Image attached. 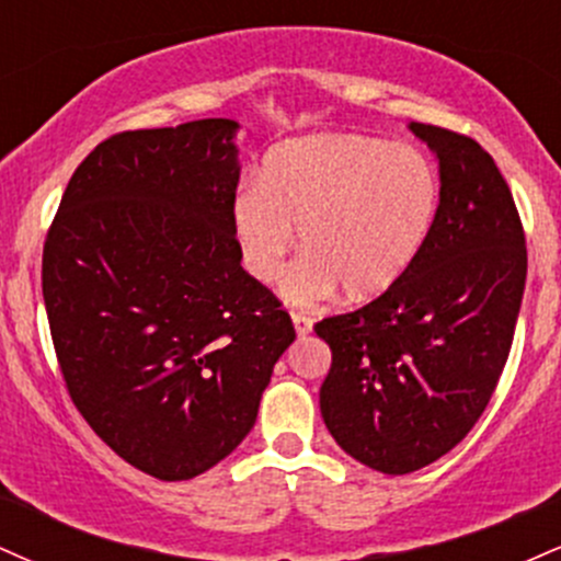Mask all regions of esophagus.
Wrapping results in <instances>:
<instances>
[{
    "label": "esophagus",
    "instance_id": "34e87169",
    "mask_svg": "<svg viewBox=\"0 0 561 561\" xmlns=\"http://www.w3.org/2000/svg\"><path fill=\"white\" fill-rule=\"evenodd\" d=\"M293 324H295V332H298V337H306L308 332H311L313 321L308 317H302V313H295L293 311Z\"/></svg>",
    "mask_w": 561,
    "mask_h": 561
}]
</instances>
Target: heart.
<instances>
[{
  "instance_id": "heart-1",
  "label": "heart",
  "mask_w": 561,
  "mask_h": 561,
  "mask_svg": "<svg viewBox=\"0 0 561 561\" xmlns=\"http://www.w3.org/2000/svg\"><path fill=\"white\" fill-rule=\"evenodd\" d=\"M440 205L435 163L411 145L319 134L274 147L231 199V237L255 282H276L300 231L306 253L287 279L295 302L334 289L366 302L390 293L420 259Z\"/></svg>"
}]
</instances>
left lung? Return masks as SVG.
Masks as SVG:
<instances>
[{
  "mask_svg": "<svg viewBox=\"0 0 561 561\" xmlns=\"http://www.w3.org/2000/svg\"><path fill=\"white\" fill-rule=\"evenodd\" d=\"M440 165V205L420 259L390 293L321 319L332 351L319 390L337 446L385 474L433 465L467 437L508 358L527 248L499 165L474 139L411 124Z\"/></svg>",
  "mask_w": 561,
  "mask_h": 561,
  "instance_id": "left-lung-1",
  "label": "left lung"
}]
</instances>
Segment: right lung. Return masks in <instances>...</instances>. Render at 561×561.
<instances>
[{"instance_id":"right-lung-1","label":"right lung","mask_w":561,"mask_h":561,"mask_svg":"<svg viewBox=\"0 0 561 561\" xmlns=\"http://www.w3.org/2000/svg\"><path fill=\"white\" fill-rule=\"evenodd\" d=\"M229 118L100 141L49 227L42 293L76 409L121 459L176 482L244 440L295 340L240 266Z\"/></svg>"}]
</instances>
